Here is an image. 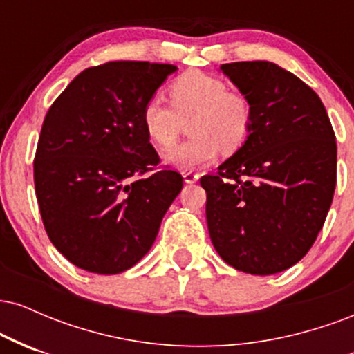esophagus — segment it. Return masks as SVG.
<instances>
[{
	"label": "esophagus",
	"instance_id": "esophagus-1",
	"mask_svg": "<svg viewBox=\"0 0 354 354\" xmlns=\"http://www.w3.org/2000/svg\"><path fill=\"white\" fill-rule=\"evenodd\" d=\"M183 178H185V183L191 185V183H196L198 180H200V174L193 173V171H183Z\"/></svg>",
	"mask_w": 354,
	"mask_h": 354
}]
</instances>
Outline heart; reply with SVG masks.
I'll return each instance as SVG.
<instances>
[{"mask_svg":"<svg viewBox=\"0 0 354 354\" xmlns=\"http://www.w3.org/2000/svg\"><path fill=\"white\" fill-rule=\"evenodd\" d=\"M169 106L153 95L141 108V124L158 148H169L188 124L191 140L165 153L166 165L193 171L213 163L225 146L234 151L246 143L253 128V104L239 91L228 89L225 80L203 71H186L168 86Z\"/></svg>","mask_w":354,"mask_h":354,"instance_id":"heart-1","label":"heart"}]
</instances>
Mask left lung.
Wrapping results in <instances>:
<instances>
[{
  "mask_svg": "<svg viewBox=\"0 0 354 354\" xmlns=\"http://www.w3.org/2000/svg\"><path fill=\"white\" fill-rule=\"evenodd\" d=\"M253 104L246 143L201 178L218 254L251 274L288 270L310 251L336 186V138L319 96L270 61L219 68Z\"/></svg>",
  "mask_w": 354,
  "mask_h": 354,
  "instance_id": "left-lung-1",
  "label": "left lung"
}]
</instances>
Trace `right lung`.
I'll use <instances>...</instances> for the list:
<instances>
[{
    "instance_id": "add662e5",
    "label": "right lung",
    "mask_w": 354,
    "mask_h": 354,
    "mask_svg": "<svg viewBox=\"0 0 354 354\" xmlns=\"http://www.w3.org/2000/svg\"><path fill=\"white\" fill-rule=\"evenodd\" d=\"M174 64L109 61L81 71L48 109L35 156V189L48 238L68 261L118 274L151 250L183 188L160 163L141 108Z\"/></svg>"
}]
</instances>
